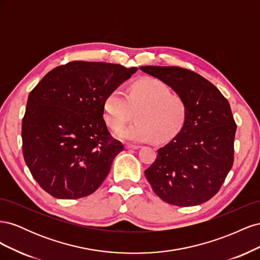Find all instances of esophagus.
<instances>
[{"label":"esophagus","instance_id":"esophagus-1","mask_svg":"<svg viewBox=\"0 0 260 260\" xmlns=\"http://www.w3.org/2000/svg\"><path fill=\"white\" fill-rule=\"evenodd\" d=\"M125 148L138 149V148H140V145H137V144H131V143H127V144H125Z\"/></svg>","mask_w":260,"mask_h":260}]
</instances>
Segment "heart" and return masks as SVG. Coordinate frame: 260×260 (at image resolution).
<instances>
[{
	"label": "heart",
	"instance_id": "b5f03b06",
	"mask_svg": "<svg viewBox=\"0 0 260 260\" xmlns=\"http://www.w3.org/2000/svg\"><path fill=\"white\" fill-rule=\"evenodd\" d=\"M137 112L135 123L119 132L125 140L167 142L182 131L187 107L185 102L170 94V89L159 80L142 79L132 83L127 93L117 88L104 102V117L108 127L119 130Z\"/></svg>",
	"mask_w": 260,
	"mask_h": 260
}]
</instances>
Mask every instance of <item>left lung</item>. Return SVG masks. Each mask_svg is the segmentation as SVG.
<instances>
[{
  "label": "left lung",
  "mask_w": 260,
  "mask_h": 260,
  "mask_svg": "<svg viewBox=\"0 0 260 260\" xmlns=\"http://www.w3.org/2000/svg\"><path fill=\"white\" fill-rule=\"evenodd\" d=\"M143 73L169 85L187 107L184 127L159 148L145 177L155 194L175 206H196L220 190L234 160L237 123L229 102L192 70L142 66Z\"/></svg>",
  "instance_id": "1"
}]
</instances>
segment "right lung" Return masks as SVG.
Masks as SVG:
<instances>
[{"label": "right lung", "instance_id": "1", "mask_svg": "<svg viewBox=\"0 0 260 260\" xmlns=\"http://www.w3.org/2000/svg\"><path fill=\"white\" fill-rule=\"evenodd\" d=\"M137 67L75 60L51 70L30 92L22 154L45 192L77 200L95 192L123 145L109 133L104 102Z\"/></svg>", "mask_w": 260, "mask_h": 260}]
</instances>
